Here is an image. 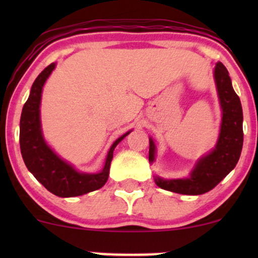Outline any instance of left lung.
<instances>
[{
    "instance_id": "1",
    "label": "left lung",
    "mask_w": 258,
    "mask_h": 258,
    "mask_svg": "<svg viewBox=\"0 0 258 258\" xmlns=\"http://www.w3.org/2000/svg\"><path fill=\"white\" fill-rule=\"evenodd\" d=\"M214 78L220 100L222 120L217 143L214 149L195 162L185 178L165 179L155 176L156 185L165 190L184 195H200L214 189L238 164L240 158L242 133V108L240 98L234 91L229 73L221 61L216 64ZM156 146L149 137V162L155 161Z\"/></svg>"
}]
</instances>
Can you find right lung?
Here are the masks:
<instances>
[{"instance_id": "right-lung-1", "label": "right lung", "mask_w": 258, "mask_h": 258, "mask_svg": "<svg viewBox=\"0 0 258 258\" xmlns=\"http://www.w3.org/2000/svg\"><path fill=\"white\" fill-rule=\"evenodd\" d=\"M54 69L55 63H52L37 76L31 86L29 98L23 106L19 133L20 152L28 170L47 190L60 198L80 197L97 190L105 184L115 147L130 135L132 130L112 143L106 155L104 166L99 172H80L72 164L61 159L47 144L43 137L40 114L43 86Z\"/></svg>"}]
</instances>
